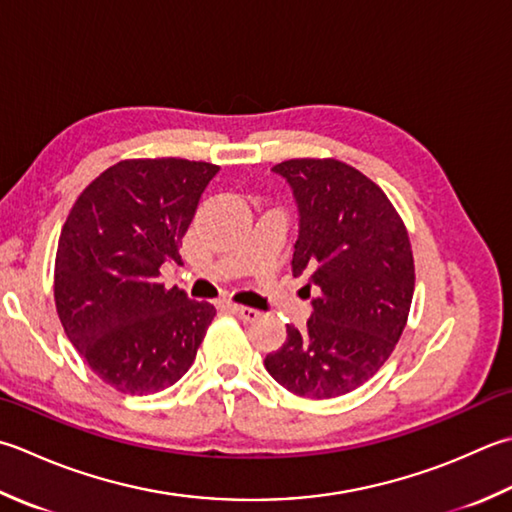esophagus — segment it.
<instances>
[{"label":"esophagus","mask_w":512,"mask_h":512,"mask_svg":"<svg viewBox=\"0 0 512 512\" xmlns=\"http://www.w3.org/2000/svg\"><path fill=\"white\" fill-rule=\"evenodd\" d=\"M230 313H235L239 319H244V322H255L259 317V310L250 306H239V304H230Z\"/></svg>","instance_id":"1"}]
</instances>
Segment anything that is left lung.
Listing matches in <instances>:
<instances>
[{"label": "left lung", "mask_w": 512, "mask_h": 512, "mask_svg": "<svg viewBox=\"0 0 512 512\" xmlns=\"http://www.w3.org/2000/svg\"><path fill=\"white\" fill-rule=\"evenodd\" d=\"M273 170L299 208L293 275L308 273L317 297L306 328L286 326V344L264 366L299 397L346 395L386 364L406 328L415 293L408 230L384 190L339 159H288Z\"/></svg>", "instance_id": "obj_1"}]
</instances>
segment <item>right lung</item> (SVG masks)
Wrapping results in <instances>:
<instances>
[{
  "instance_id": "obj_1",
  "label": "right lung",
  "mask_w": 512,
  "mask_h": 512,
  "mask_svg": "<svg viewBox=\"0 0 512 512\" xmlns=\"http://www.w3.org/2000/svg\"><path fill=\"white\" fill-rule=\"evenodd\" d=\"M219 166L179 157L124 159L90 182L62 228L55 306L90 370L119 393L173 386L217 315L182 288H166L162 264L179 246Z\"/></svg>"
}]
</instances>
